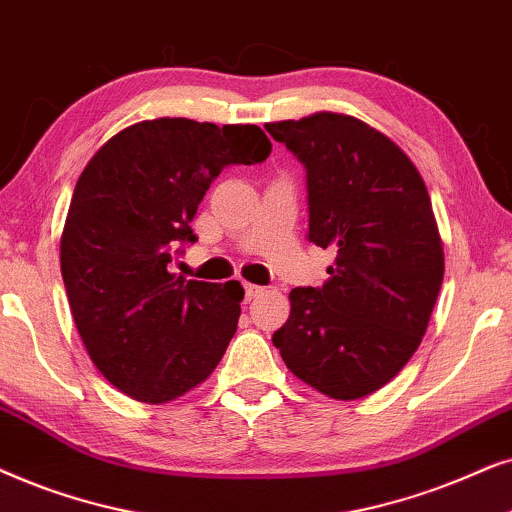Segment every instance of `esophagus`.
<instances>
[{"mask_svg": "<svg viewBox=\"0 0 512 512\" xmlns=\"http://www.w3.org/2000/svg\"><path fill=\"white\" fill-rule=\"evenodd\" d=\"M243 290H245V302H252V299L260 297L264 292V288H260V285H252V283H245Z\"/></svg>", "mask_w": 512, "mask_h": 512, "instance_id": "obj_1", "label": "esophagus"}]
</instances>
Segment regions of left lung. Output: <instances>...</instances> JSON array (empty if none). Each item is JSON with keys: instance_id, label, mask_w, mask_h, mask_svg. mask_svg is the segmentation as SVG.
Here are the masks:
<instances>
[{"instance_id": "1", "label": "left lung", "mask_w": 512, "mask_h": 512, "mask_svg": "<svg viewBox=\"0 0 512 512\" xmlns=\"http://www.w3.org/2000/svg\"><path fill=\"white\" fill-rule=\"evenodd\" d=\"M264 128L306 170V236L337 250L330 281L290 292V318L271 342L320 393L363 398L414 356L438 299L445 257L426 185L403 149L353 117Z\"/></svg>"}]
</instances>
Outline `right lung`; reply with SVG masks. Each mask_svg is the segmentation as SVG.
Returning a JSON list of instances; mask_svg holds the SVG:
<instances>
[{
  "mask_svg": "<svg viewBox=\"0 0 512 512\" xmlns=\"http://www.w3.org/2000/svg\"><path fill=\"white\" fill-rule=\"evenodd\" d=\"M269 154L257 126L154 119L114 135L88 161L60 269L81 342L121 393L166 403L222 360L241 316V283L182 281L168 264L196 243L192 220L215 177Z\"/></svg>",
  "mask_w": 512,
  "mask_h": 512,
  "instance_id": "1",
  "label": "right lung"
}]
</instances>
